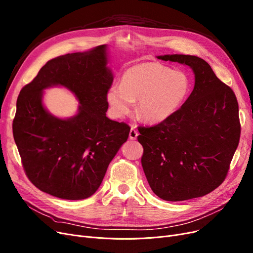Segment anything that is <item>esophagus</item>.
Returning a JSON list of instances; mask_svg holds the SVG:
<instances>
[{"label": "esophagus", "mask_w": 253, "mask_h": 253, "mask_svg": "<svg viewBox=\"0 0 253 253\" xmlns=\"http://www.w3.org/2000/svg\"><path fill=\"white\" fill-rule=\"evenodd\" d=\"M137 136H138L137 130H136L134 127H132V128L130 129V132H129V138L132 139V140H135V139L137 138Z\"/></svg>", "instance_id": "obj_1"}]
</instances>
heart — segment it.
<instances>
[{"instance_id":"heart-1","label":"heart","mask_w":253,"mask_h":253,"mask_svg":"<svg viewBox=\"0 0 253 253\" xmlns=\"http://www.w3.org/2000/svg\"><path fill=\"white\" fill-rule=\"evenodd\" d=\"M189 91L190 80L183 72L172 71L158 62H143L124 73L121 85L109 88L106 100L116 118H124L137 99V113L145 122L156 124L173 115Z\"/></svg>"}]
</instances>
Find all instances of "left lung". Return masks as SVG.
<instances>
[{"instance_id":"8db88e82","label":"left lung","mask_w":253,"mask_h":253,"mask_svg":"<svg viewBox=\"0 0 253 253\" xmlns=\"http://www.w3.org/2000/svg\"><path fill=\"white\" fill-rule=\"evenodd\" d=\"M157 58L190 66L195 85L170 118L138 128L144 174L152 191L165 201L202 197L224 180L237 150L241 131L237 98L204 59L183 54Z\"/></svg>"}]
</instances>
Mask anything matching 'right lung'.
I'll return each mask as SVG.
<instances>
[{
    "label": "right lung",
    "instance_id": "1",
    "mask_svg": "<svg viewBox=\"0 0 253 253\" xmlns=\"http://www.w3.org/2000/svg\"><path fill=\"white\" fill-rule=\"evenodd\" d=\"M108 64V45L65 54L49 60L21 89L13 136L26 175L42 192L66 200L92 196L127 141L130 127L105 114L114 80ZM52 86H63L76 96L74 116L59 118L45 109L43 91Z\"/></svg>",
    "mask_w": 253,
    "mask_h": 253
}]
</instances>
